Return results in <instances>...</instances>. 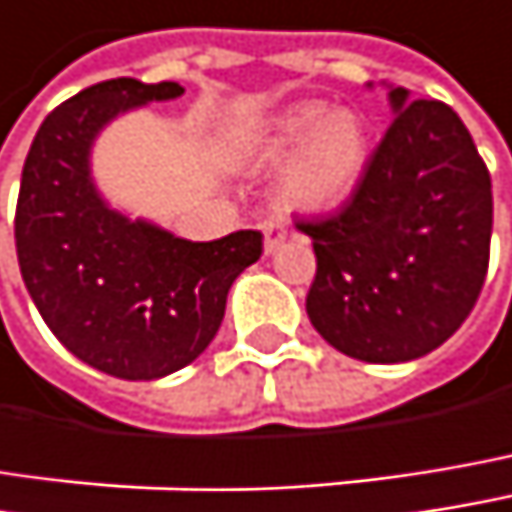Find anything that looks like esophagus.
I'll list each match as a JSON object with an SVG mask.
<instances>
[{
  "mask_svg": "<svg viewBox=\"0 0 512 512\" xmlns=\"http://www.w3.org/2000/svg\"><path fill=\"white\" fill-rule=\"evenodd\" d=\"M284 240H287V225L284 222H278V219L263 222V252L266 255H272Z\"/></svg>",
  "mask_w": 512,
  "mask_h": 512,
  "instance_id": "esophagus-1",
  "label": "esophagus"
}]
</instances>
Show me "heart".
<instances>
[{"instance_id": "b5f03b06", "label": "heart", "mask_w": 512, "mask_h": 512, "mask_svg": "<svg viewBox=\"0 0 512 512\" xmlns=\"http://www.w3.org/2000/svg\"><path fill=\"white\" fill-rule=\"evenodd\" d=\"M246 158L257 166L284 163L278 196L290 210L322 213L340 208L357 190L369 137L349 111L325 102H302L269 117L246 143Z\"/></svg>"}]
</instances>
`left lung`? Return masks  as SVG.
Wrapping results in <instances>:
<instances>
[{
    "instance_id": "left-lung-1",
    "label": "left lung",
    "mask_w": 512,
    "mask_h": 512,
    "mask_svg": "<svg viewBox=\"0 0 512 512\" xmlns=\"http://www.w3.org/2000/svg\"><path fill=\"white\" fill-rule=\"evenodd\" d=\"M390 108L349 205L296 222L316 252L307 316L366 363L440 349L481 296L492 237L487 163L463 119L404 87H390Z\"/></svg>"
}]
</instances>
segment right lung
Masks as SVG:
<instances>
[{"label": "right lung", "instance_id": "add662e5", "mask_svg": "<svg viewBox=\"0 0 512 512\" xmlns=\"http://www.w3.org/2000/svg\"><path fill=\"white\" fill-rule=\"evenodd\" d=\"M181 93L137 78L75 93L43 119L20 181L14 237L31 302L67 351L125 381L172 375L208 349L234 278L263 252L260 231L193 243L102 199L90 169L99 131Z\"/></svg>", "mask_w": 512, "mask_h": 512}]
</instances>
